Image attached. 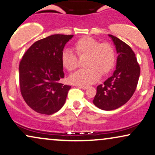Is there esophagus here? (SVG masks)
Wrapping results in <instances>:
<instances>
[{"label":"esophagus","instance_id":"34e87169","mask_svg":"<svg viewBox=\"0 0 155 155\" xmlns=\"http://www.w3.org/2000/svg\"><path fill=\"white\" fill-rule=\"evenodd\" d=\"M78 87L81 88V89H82V90H87V88H88L87 86H81V85L78 86Z\"/></svg>","mask_w":155,"mask_h":155}]
</instances>
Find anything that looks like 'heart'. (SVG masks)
Segmentation results:
<instances>
[{"label":"heart","instance_id":"obj_1","mask_svg":"<svg viewBox=\"0 0 155 155\" xmlns=\"http://www.w3.org/2000/svg\"><path fill=\"white\" fill-rule=\"evenodd\" d=\"M79 57L87 56V69L79 70L70 76L72 84L86 86L95 83L100 78L101 74L106 75L112 71L115 65V52L108 43H100L95 38L85 36L80 38L74 45ZM61 63L68 71H73L78 67V59L75 53L64 50L61 53Z\"/></svg>","mask_w":155,"mask_h":155}]
</instances>
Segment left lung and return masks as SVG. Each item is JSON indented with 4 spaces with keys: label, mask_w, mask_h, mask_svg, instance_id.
I'll list each match as a JSON object with an SVG mask.
<instances>
[{
    "label": "left lung",
    "mask_w": 155,
    "mask_h": 155,
    "mask_svg": "<svg viewBox=\"0 0 155 155\" xmlns=\"http://www.w3.org/2000/svg\"><path fill=\"white\" fill-rule=\"evenodd\" d=\"M118 54L116 70L113 75L97 87L93 103L103 110H112L121 107L135 91L140 74V67L135 54L127 44L109 35Z\"/></svg>",
    "instance_id": "left-lung-1"
}]
</instances>
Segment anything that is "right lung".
<instances>
[{
    "label": "right lung",
    "mask_w": 155,
    "mask_h": 155,
    "mask_svg": "<svg viewBox=\"0 0 155 155\" xmlns=\"http://www.w3.org/2000/svg\"><path fill=\"white\" fill-rule=\"evenodd\" d=\"M73 35L55 34L34 43L19 65L20 89L31 109L52 114L65 104L71 86L60 83L64 78L61 53Z\"/></svg>",
    "instance_id": "obj_1"
}]
</instances>
